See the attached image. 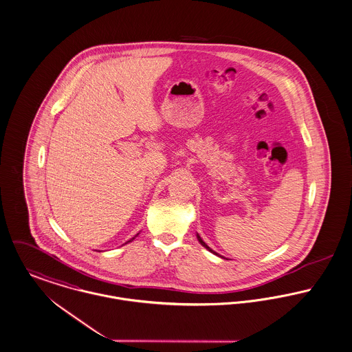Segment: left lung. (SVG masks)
Returning <instances> with one entry per match:
<instances>
[{"label": "left lung", "instance_id": "obj_1", "mask_svg": "<svg viewBox=\"0 0 352 352\" xmlns=\"http://www.w3.org/2000/svg\"><path fill=\"white\" fill-rule=\"evenodd\" d=\"M197 239H198V241H199V243H201V245H202V246H204V248H206V249H208V250H209V252H212V253H213V254H216V256H219V254H218V253H217V252H214V250H213V249H210V248H209V246H208V245H206V243H204V240H202V239H201V237H199V234H198V233H197ZM219 257H222V256H219ZM223 258H225V257H223Z\"/></svg>", "mask_w": 352, "mask_h": 352}]
</instances>
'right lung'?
<instances>
[{
    "instance_id": "obj_1",
    "label": "right lung",
    "mask_w": 352,
    "mask_h": 352,
    "mask_svg": "<svg viewBox=\"0 0 352 352\" xmlns=\"http://www.w3.org/2000/svg\"><path fill=\"white\" fill-rule=\"evenodd\" d=\"M138 234H139V233H138ZM138 234H136V236H138ZM135 236V237H136ZM135 237H133V239H131V240H129V241H127V243H131V241H134V240H135Z\"/></svg>"
}]
</instances>
